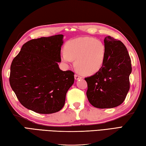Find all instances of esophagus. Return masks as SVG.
<instances>
[{"label": "esophagus", "mask_w": 146, "mask_h": 146, "mask_svg": "<svg viewBox=\"0 0 146 146\" xmlns=\"http://www.w3.org/2000/svg\"><path fill=\"white\" fill-rule=\"evenodd\" d=\"M74 78H75L76 80H78V79H82V77L81 76H79V74H75V76H74Z\"/></svg>", "instance_id": "esophagus-1"}]
</instances>
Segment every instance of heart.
I'll list each match as a JSON object with an SVG mask.
<instances>
[{
	"instance_id": "heart-1",
	"label": "heart",
	"mask_w": 146,
	"mask_h": 146,
	"mask_svg": "<svg viewBox=\"0 0 146 146\" xmlns=\"http://www.w3.org/2000/svg\"><path fill=\"white\" fill-rule=\"evenodd\" d=\"M62 60L71 64L75 60L76 68L85 75L98 72L105 62L106 46L103 42L90 37H81L68 41Z\"/></svg>"
}]
</instances>
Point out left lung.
Segmentation results:
<instances>
[{"instance_id": "obj_1", "label": "left lung", "mask_w": 146, "mask_h": 146, "mask_svg": "<svg viewBox=\"0 0 146 146\" xmlns=\"http://www.w3.org/2000/svg\"><path fill=\"white\" fill-rule=\"evenodd\" d=\"M105 62L98 72L84 78L88 84L87 98L99 109L113 108L124 102L130 89L131 59L121 41L107 36Z\"/></svg>"}]
</instances>
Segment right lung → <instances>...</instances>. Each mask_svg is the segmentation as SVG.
Here are the masks:
<instances>
[{
	"mask_svg": "<svg viewBox=\"0 0 146 146\" xmlns=\"http://www.w3.org/2000/svg\"><path fill=\"white\" fill-rule=\"evenodd\" d=\"M64 35L32 39L22 46L11 65L9 83L18 100L39 114H52L64 107L74 73L60 69Z\"/></svg>",
	"mask_w": 146,
	"mask_h": 146,
	"instance_id": "obj_1",
	"label": "right lung"
}]
</instances>
